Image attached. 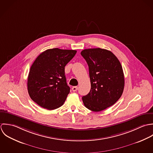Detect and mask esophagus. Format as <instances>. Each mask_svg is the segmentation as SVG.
Here are the masks:
<instances>
[{
	"instance_id": "1",
	"label": "esophagus",
	"mask_w": 153,
	"mask_h": 153,
	"mask_svg": "<svg viewBox=\"0 0 153 153\" xmlns=\"http://www.w3.org/2000/svg\"><path fill=\"white\" fill-rule=\"evenodd\" d=\"M77 89H78V87H77V86H73V87L72 88V91H73V92H76V91H77Z\"/></svg>"
}]
</instances>
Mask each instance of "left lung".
Listing matches in <instances>:
<instances>
[{"label": "left lung", "mask_w": 153, "mask_h": 153, "mask_svg": "<svg viewBox=\"0 0 153 153\" xmlns=\"http://www.w3.org/2000/svg\"><path fill=\"white\" fill-rule=\"evenodd\" d=\"M81 55L89 66L91 89L82 97L85 106L99 112L115 104L122 96L125 80L122 65L110 51L97 48L83 50Z\"/></svg>", "instance_id": "1"}]
</instances>
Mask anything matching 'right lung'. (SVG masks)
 Listing matches in <instances>:
<instances>
[{
  "label": "right lung",
  "instance_id": "add662e5",
  "mask_svg": "<svg viewBox=\"0 0 153 153\" xmlns=\"http://www.w3.org/2000/svg\"><path fill=\"white\" fill-rule=\"evenodd\" d=\"M73 50L48 49L40 54L31 65L28 91L41 107L53 110L61 106L70 93L64 68L76 54Z\"/></svg>",
  "mask_w": 153,
  "mask_h": 153
}]
</instances>
